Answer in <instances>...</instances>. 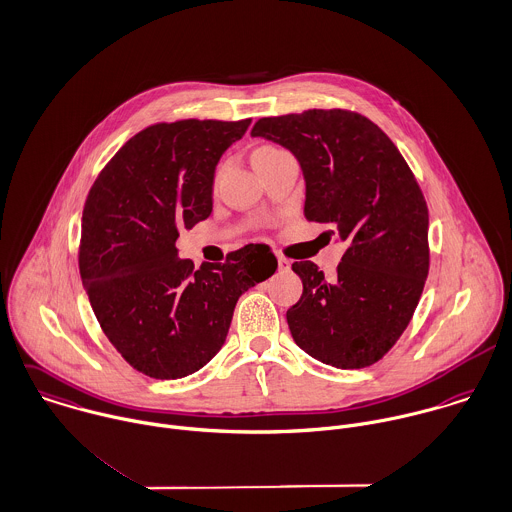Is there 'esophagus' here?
I'll return each mask as SVG.
<instances>
[{
  "mask_svg": "<svg viewBox=\"0 0 512 512\" xmlns=\"http://www.w3.org/2000/svg\"><path fill=\"white\" fill-rule=\"evenodd\" d=\"M278 266L282 272H286V270H290V260L286 256H278Z\"/></svg>",
  "mask_w": 512,
  "mask_h": 512,
  "instance_id": "esophagus-1",
  "label": "esophagus"
}]
</instances>
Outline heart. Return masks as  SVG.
<instances>
[{
	"label": "heart",
	"instance_id": "heart-1",
	"mask_svg": "<svg viewBox=\"0 0 512 512\" xmlns=\"http://www.w3.org/2000/svg\"><path fill=\"white\" fill-rule=\"evenodd\" d=\"M278 151H282V149H278V147H274V145H262V147H258V149L254 151L252 159H258V157H266V155H272V153H278ZM218 176H220V169H218V172H216V180H218Z\"/></svg>",
	"mask_w": 512,
	"mask_h": 512
}]
</instances>
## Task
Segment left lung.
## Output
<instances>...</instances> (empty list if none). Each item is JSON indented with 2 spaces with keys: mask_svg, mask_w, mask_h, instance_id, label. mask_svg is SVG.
<instances>
[{
  "mask_svg": "<svg viewBox=\"0 0 512 512\" xmlns=\"http://www.w3.org/2000/svg\"><path fill=\"white\" fill-rule=\"evenodd\" d=\"M252 137L290 149L306 176V218L349 242L334 278L294 262L304 292L286 318L312 357L361 369L405 332L429 274V210L393 141L347 109L262 117Z\"/></svg>",
  "mask_w": 512,
  "mask_h": 512,
  "instance_id": "obj_1",
  "label": "left lung"
}]
</instances>
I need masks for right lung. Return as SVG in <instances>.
Wrapping results in <instances>:
<instances>
[{"label":"right lung","mask_w":512,"mask_h":512,"mask_svg":"<svg viewBox=\"0 0 512 512\" xmlns=\"http://www.w3.org/2000/svg\"><path fill=\"white\" fill-rule=\"evenodd\" d=\"M250 121L151 125L115 153L87 194L81 280L103 334L139 373L176 379L206 365L226 340L238 298L278 268L266 244L198 270L176 248L180 230L210 216L216 163Z\"/></svg>","instance_id":"right-lung-1"}]
</instances>
